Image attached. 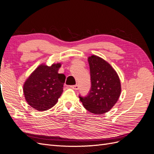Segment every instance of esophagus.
Segmentation results:
<instances>
[{
    "mask_svg": "<svg viewBox=\"0 0 154 154\" xmlns=\"http://www.w3.org/2000/svg\"><path fill=\"white\" fill-rule=\"evenodd\" d=\"M71 88H73L74 90H78V89H79V86H78V85H72V86H71Z\"/></svg>",
    "mask_w": 154,
    "mask_h": 154,
    "instance_id": "obj_1",
    "label": "esophagus"
}]
</instances>
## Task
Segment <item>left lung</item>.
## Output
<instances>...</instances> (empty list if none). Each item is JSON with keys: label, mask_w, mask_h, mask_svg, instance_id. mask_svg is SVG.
Wrapping results in <instances>:
<instances>
[{"label": "left lung", "mask_w": 154, "mask_h": 154, "mask_svg": "<svg viewBox=\"0 0 154 154\" xmlns=\"http://www.w3.org/2000/svg\"><path fill=\"white\" fill-rule=\"evenodd\" d=\"M91 89L86 97H80L83 106L91 113L100 115L109 112L118 101L122 92L118 73L106 61L96 55L88 58Z\"/></svg>", "instance_id": "1"}]
</instances>
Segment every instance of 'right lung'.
<instances>
[{
    "label": "right lung",
    "instance_id": "1",
    "mask_svg": "<svg viewBox=\"0 0 154 154\" xmlns=\"http://www.w3.org/2000/svg\"><path fill=\"white\" fill-rule=\"evenodd\" d=\"M60 63L51 66L40 64L32 72L23 85L26 101L32 108L44 111L52 108L63 92L66 76L59 74Z\"/></svg>",
    "mask_w": 154,
    "mask_h": 154
}]
</instances>
